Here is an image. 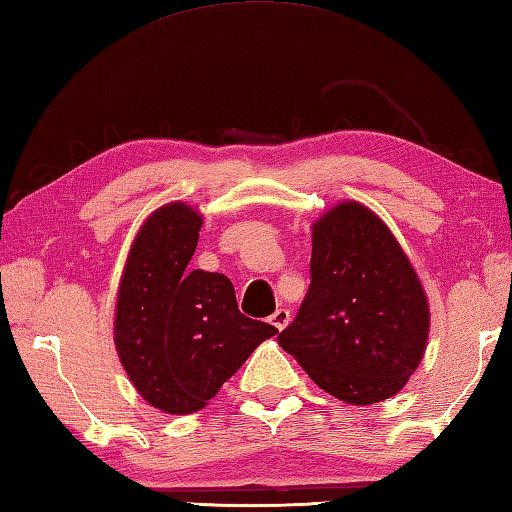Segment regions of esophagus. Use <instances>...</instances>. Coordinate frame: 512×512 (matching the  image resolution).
Segmentation results:
<instances>
[{
	"mask_svg": "<svg viewBox=\"0 0 512 512\" xmlns=\"http://www.w3.org/2000/svg\"><path fill=\"white\" fill-rule=\"evenodd\" d=\"M289 318H292V316H289V310H285V307H278V310L272 316H269V323H272L276 330L281 332V330H285V327H287Z\"/></svg>",
	"mask_w": 512,
	"mask_h": 512,
	"instance_id": "34e87169",
	"label": "esophagus"
}]
</instances>
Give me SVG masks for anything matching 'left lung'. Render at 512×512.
Masks as SVG:
<instances>
[{
  "label": "left lung",
  "mask_w": 512,
  "mask_h": 512,
  "mask_svg": "<svg viewBox=\"0 0 512 512\" xmlns=\"http://www.w3.org/2000/svg\"><path fill=\"white\" fill-rule=\"evenodd\" d=\"M312 283L278 334L310 379L352 406L390 399L419 368L428 298L383 220L345 200L312 225Z\"/></svg>",
  "instance_id": "1"
}]
</instances>
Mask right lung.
I'll use <instances>...</instances> for the list:
<instances>
[{
	"label": "right lung",
	"instance_id": "add662e5",
	"mask_svg": "<svg viewBox=\"0 0 512 512\" xmlns=\"http://www.w3.org/2000/svg\"><path fill=\"white\" fill-rule=\"evenodd\" d=\"M202 216L169 202L144 220L115 303V347L142 399L167 414L207 406L278 330L240 314L227 276L189 272Z\"/></svg>",
	"mask_w": 512,
	"mask_h": 512
}]
</instances>
